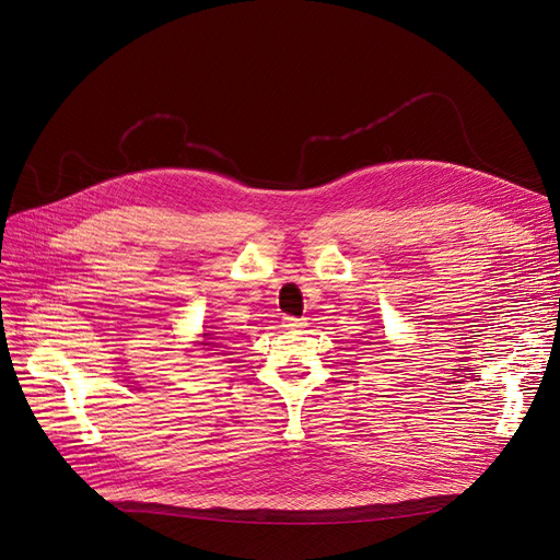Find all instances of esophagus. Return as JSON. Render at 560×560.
<instances>
[{
	"mask_svg": "<svg viewBox=\"0 0 560 560\" xmlns=\"http://www.w3.org/2000/svg\"><path fill=\"white\" fill-rule=\"evenodd\" d=\"M282 324H284V328H289V330H301V328L307 326L305 318H299V316H284Z\"/></svg>",
	"mask_w": 560,
	"mask_h": 560,
	"instance_id": "obj_1",
	"label": "esophagus"
}]
</instances>
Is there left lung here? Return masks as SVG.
Returning a JSON list of instances; mask_svg holds the SVG:
<instances>
[{
  "label": "left lung",
  "instance_id": "8db88e82",
  "mask_svg": "<svg viewBox=\"0 0 560 560\" xmlns=\"http://www.w3.org/2000/svg\"><path fill=\"white\" fill-rule=\"evenodd\" d=\"M369 343H381V341H369Z\"/></svg>",
  "mask_w": 560,
  "mask_h": 560
}]
</instances>
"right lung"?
<instances>
[{"mask_svg": "<svg viewBox=\"0 0 560 560\" xmlns=\"http://www.w3.org/2000/svg\"><path fill=\"white\" fill-rule=\"evenodd\" d=\"M205 337H207V339H214V337H211V332H205ZM209 343H211V341H207V346H209Z\"/></svg>", "mask_w": 560, "mask_h": 560, "instance_id": "right-lung-1", "label": "right lung"}]
</instances>
